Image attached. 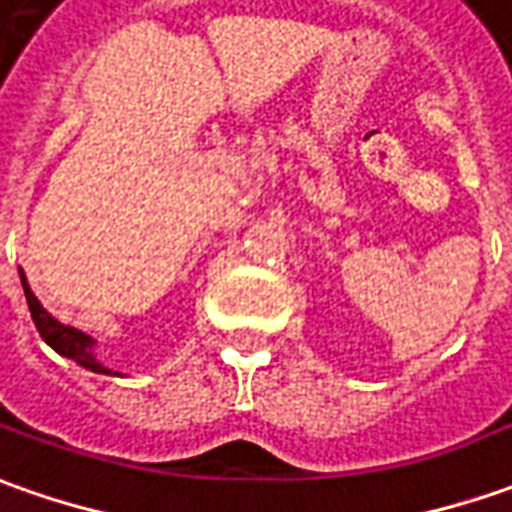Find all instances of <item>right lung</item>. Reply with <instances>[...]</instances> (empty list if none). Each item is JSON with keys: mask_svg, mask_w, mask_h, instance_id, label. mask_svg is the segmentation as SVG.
<instances>
[{"mask_svg": "<svg viewBox=\"0 0 512 512\" xmlns=\"http://www.w3.org/2000/svg\"><path fill=\"white\" fill-rule=\"evenodd\" d=\"M19 277H22L24 297H27V308H30V316H33V322H36V330L58 356L72 358L75 364H81V367L92 370V373L120 375L117 370H109L106 364H100V358H97L95 353L97 342L89 333H83V330L78 328H69L64 322H58L52 314H47V308H44V305L36 300V294L30 291L24 271H19Z\"/></svg>", "mask_w": 512, "mask_h": 512, "instance_id": "1", "label": "right lung"}]
</instances>
